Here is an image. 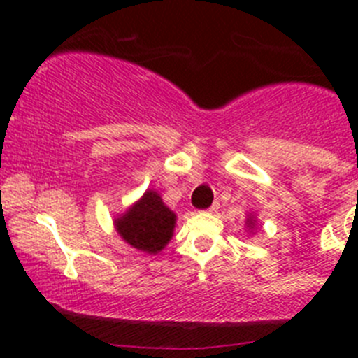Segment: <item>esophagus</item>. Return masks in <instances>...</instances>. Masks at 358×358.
I'll return each instance as SVG.
<instances>
[{"label":"esophagus","mask_w":358,"mask_h":358,"mask_svg":"<svg viewBox=\"0 0 358 358\" xmlns=\"http://www.w3.org/2000/svg\"><path fill=\"white\" fill-rule=\"evenodd\" d=\"M218 208H220V206H218V202H215V204H213L211 208L208 209V213H216V211H218Z\"/></svg>","instance_id":"34e87169"}]
</instances>
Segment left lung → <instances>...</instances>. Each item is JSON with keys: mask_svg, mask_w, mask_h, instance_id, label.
Instances as JSON below:
<instances>
[{"mask_svg": "<svg viewBox=\"0 0 358 358\" xmlns=\"http://www.w3.org/2000/svg\"><path fill=\"white\" fill-rule=\"evenodd\" d=\"M256 225H258V220H256L255 215H251V213H249L248 218H246V229L249 230V232H252V230L256 229Z\"/></svg>", "mask_w": 358, "mask_h": 358, "instance_id": "8db88e82", "label": "left lung"}]
</instances>
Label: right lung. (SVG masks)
Segmentation results:
<instances>
[{"label":"right lung","mask_w":358,"mask_h":358,"mask_svg":"<svg viewBox=\"0 0 358 358\" xmlns=\"http://www.w3.org/2000/svg\"><path fill=\"white\" fill-rule=\"evenodd\" d=\"M176 215L156 190H145L138 201L114 218L115 232L131 248L157 255L168 246L175 232Z\"/></svg>","instance_id":"1"}]
</instances>
